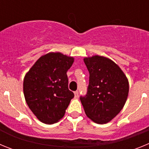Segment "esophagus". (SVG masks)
<instances>
[{
    "label": "esophagus",
    "instance_id": "1",
    "mask_svg": "<svg viewBox=\"0 0 149 149\" xmlns=\"http://www.w3.org/2000/svg\"><path fill=\"white\" fill-rule=\"evenodd\" d=\"M78 95H79L78 91H75V92H74V96H75V98H77Z\"/></svg>",
    "mask_w": 149,
    "mask_h": 149
}]
</instances>
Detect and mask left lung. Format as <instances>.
Here are the masks:
<instances>
[{"label":"left lung","mask_w":149,"mask_h":149,"mask_svg":"<svg viewBox=\"0 0 149 149\" xmlns=\"http://www.w3.org/2000/svg\"><path fill=\"white\" fill-rule=\"evenodd\" d=\"M89 72L87 94L81 96L85 113L97 124H106L123 108L129 92L128 80L120 67L105 56L84 59Z\"/></svg>","instance_id":"8db88e82"}]
</instances>
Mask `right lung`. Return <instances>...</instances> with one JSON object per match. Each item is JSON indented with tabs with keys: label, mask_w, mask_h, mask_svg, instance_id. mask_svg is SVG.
I'll return each instance as SVG.
<instances>
[{
	"label": "right lung",
	"mask_w": 149,
	"mask_h": 149,
	"mask_svg": "<svg viewBox=\"0 0 149 149\" xmlns=\"http://www.w3.org/2000/svg\"><path fill=\"white\" fill-rule=\"evenodd\" d=\"M74 57L60 52H50L39 57L27 72L23 90L29 108L40 122L51 125L65 115L74 98L68 89L67 71Z\"/></svg>",
	"instance_id": "obj_1"
}]
</instances>
